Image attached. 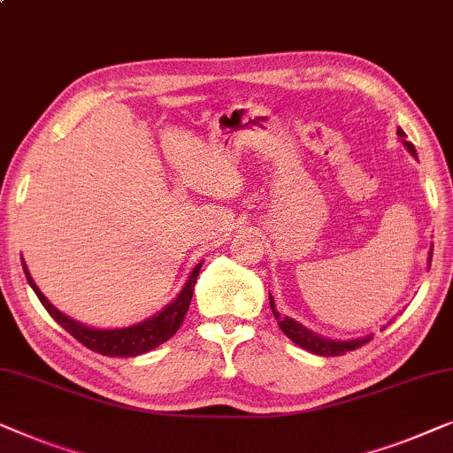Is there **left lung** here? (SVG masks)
Instances as JSON below:
<instances>
[{
	"label": "left lung",
	"mask_w": 453,
	"mask_h": 453,
	"mask_svg": "<svg viewBox=\"0 0 453 453\" xmlns=\"http://www.w3.org/2000/svg\"><path fill=\"white\" fill-rule=\"evenodd\" d=\"M398 137H403V143L404 148L411 151L412 156H417L415 151V145H412L411 142H406V133L400 129L398 127ZM431 257H433V248L429 252V266H431ZM269 299H271V310L273 314H275L279 326H281V330L285 334L289 336V339L296 342V345H299L302 349H305V351L314 353V355H322V357H334V355H342L347 351H355V349H359L365 345V342L372 341V334L367 336H361V339H351V341H330V339H324V336L311 333V330H308L305 326H302V324L291 320L289 316H281L279 311L275 310V299H273V296L269 293Z\"/></svg>",
	"instance_id": "1"
}]
</instances>
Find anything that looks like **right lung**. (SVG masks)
<instances>
[{
  "instance_id": "right-lung-1",
  "label": "right lung",
  "mask_w": 453,
  "mask_h": 453,
  "mask_svg": "<svg viewBox=\"0 0 453 453\" xmlns=\"http://www.w3.org/2000/svg\"><path fill=\"white\" fill-rule=\"evenodd\" d=\"M201 266H203V263L195 266L193 273H190L188 281L184 283L182 291L178 293L174 302L165 305V308L162 311H157L156 316H151V318H148V320H143L139 324H133V326L106 330V328L84 326V324L73 320V318L61 314V311L42 296V291L36 288V283L33 281V277H30L27 265L22 263L27 281L30 283V288L35 289L36 297L41 299L44 310L53 316V320L57 324H61V326L65 328L75 341H80L81 345L92 349V351H96L100 355H106V357H137L142 353L151 351V349L160 347L162 342L168 341L172 334H176V330L180 328L184 316H187V311H188V305H190V299H193V289H195L196 277H199Z\"/></svg>"
}]
</instances>
